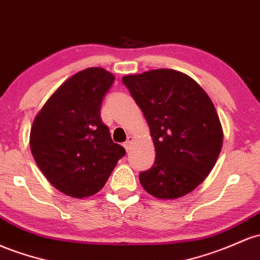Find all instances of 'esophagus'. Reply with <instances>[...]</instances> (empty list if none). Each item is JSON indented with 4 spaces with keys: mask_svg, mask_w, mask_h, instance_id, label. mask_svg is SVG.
I'll return each mask as SVG.
<instances>
[{
    "mask_svg": "<svg viewBox=\"0 0 260 260\" xmlns=\"http://www.w3.org/2000/svg\"><path fill=\"white\" fill-rule=\"evenodd\" d=\"M132 142H133V137H128V138H127V141H125L124 142V148H125V150H127V152H128V150H129L131 149V144H132Z\"/></svg>",
    "mask_w": 260,
    "mask_h": 260,
    "instance_id": "esophagus-1",
    "label": "esophagus"
}]
</instances>
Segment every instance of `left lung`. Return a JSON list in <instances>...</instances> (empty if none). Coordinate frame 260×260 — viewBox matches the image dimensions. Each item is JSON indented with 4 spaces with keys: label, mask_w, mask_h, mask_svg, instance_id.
<instances>
[{
    "label": "left lung",
    "mask_w": 260,
    "mask_h": 260,
    "mask_svg": "<svg viewBox=\"0 0 260 260\" xmlns=\"http://www.w3.org/2000/svg\"><path fill=\"white\" fill-rule=\"evenodd\" d=\"M122 82L149 124L155 161L139 174L142 186L158 199H178L206 179L223 142L209 95L180 71L158 69L127 75Z\"/></svg>",
    "instance_id": "8db88e82"
}]
</instances>
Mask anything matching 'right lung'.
<instances>
[{"mask_svg": "<svg viewBox=\"0 0 260 260\" xmlns=\"http://www.w3.org/2000/svg\"><path fill=\"white\" fill-rule=\"evenodd\" d=\"M115 76L101 68L75 74L45 102L30 129V150L55 189L82 199L99 192L124 156L101 121Z\"/></svg>", "mask_w": 260, "mask_h": 260, "instance_id": "right-lung-1", "label": "right lung"}]
</instances>
